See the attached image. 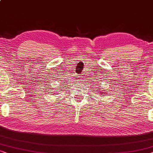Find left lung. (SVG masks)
I'll return each mask as SVG.
<instances>
[{
	"mask_svg": "<svg viewBox=\"0 0 153 153\" xmlns=\"http://www.w3.org/2000/svg\"><path fill=\"white\" fill-rule=\"evenodd\" d=\"M98 91H99V88H98ZM100 93H101V94H102V92H101V91H100Z\"/></svg>",
	"mask_w": 153,
	"mask_h": 153,
	"instance_id": "obj_1",
	"label": "left lung"
}]
</instances>
